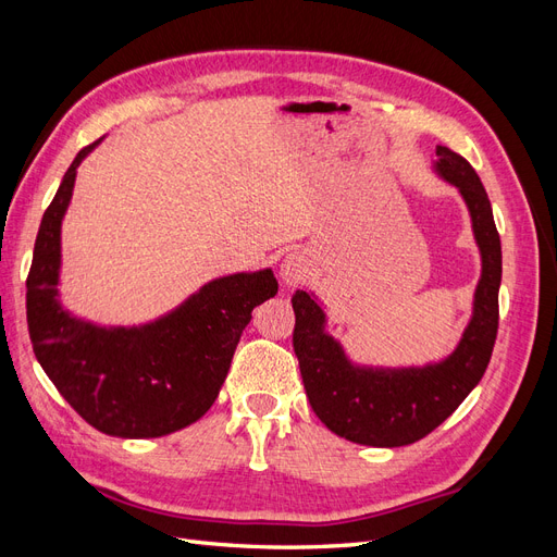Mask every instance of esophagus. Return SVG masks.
I'll list each match as a JSON object with an SVG mask.
<instances>
[{
	"label": "esophagus",
	"mask_w": 557,
	"mask_h": 557,
	"mask_svg": "<svg viewBox=\"0 0 557 557\" xmlns=\"http://www.w3.org/2000/svg\"><path fill=\"white\" fill-rule=\"evenodd\" d=\"M309 272V260L301 252H290L281 264V278L285 285H297Z\"/></svg>",
	"instance_id": "obj_1"
}]
</instances>
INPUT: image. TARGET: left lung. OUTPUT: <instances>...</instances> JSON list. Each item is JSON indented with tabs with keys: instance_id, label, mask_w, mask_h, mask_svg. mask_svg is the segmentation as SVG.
<instances>
[{
	"instance_id": "1",
	"label": "left lung",
	"mask_w": 557,
	"mask_h": 557,
	"mask_svg": "<svg viewBox=\"0 0 557 557\" xmlns=\"http://www.w3.org/2000/svg\"><path fill=\"white\" fill-rule=\"evenodd\" d=\"M436 174L460 190L481 250L474 313L450 356L436 364L407 369L356 367L339 342L325 332L318 301L293 295V348L313 413L327 430L362 446L395 448L423 440L460 407L491 362L499 325L502 244L491 199L479 174L462 156L436 146Z\"/></svg>"
}]
</instances>
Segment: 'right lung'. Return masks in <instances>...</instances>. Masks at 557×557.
Masks as SVG:
<instances>
[{
    "mask_svg": "<svg viewBox=\"0 0 557 557\" xmlns=\"http://www.w3.org/2000/svg\"><path fill=\"white\" fill-rule=\"evenodd\" d=\"M74 158L41 218L27 274V327L35 356L72 409L95 430L150 440L205 416L227 376L250 313L278 293L272 269L207 283L197 295L144 327H97L58 301L60 225L70 207Z\"/></svg>",
    "mask_w": 557,
    "mask_h": 557,
    "instance_id": "right-lung-1",
    "label": "right lung"
}]
</instances>
